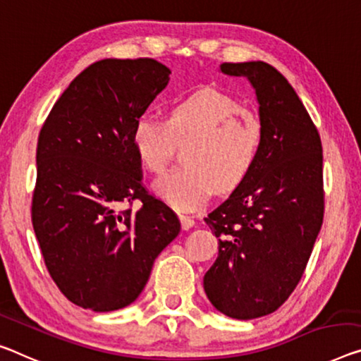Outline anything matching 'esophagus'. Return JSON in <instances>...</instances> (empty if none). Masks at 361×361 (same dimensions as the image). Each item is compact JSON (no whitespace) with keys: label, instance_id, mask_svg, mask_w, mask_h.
<instances>
[{"label":"esophagus","instance_id":"34e87169","mask_svg":"<svg viewBox=\"0 0 361 361\" xmlns=\"http://www.w3.org/2000/svg\"><path fill=\"white\" fill-rule=\"evenodd\" d=\"M179 219H180V224H182V229H190V227L195 224V219L192 218V216H187V214H179Z\"/></svg>","mask_w":361,"mask_h":361}]
</instances>
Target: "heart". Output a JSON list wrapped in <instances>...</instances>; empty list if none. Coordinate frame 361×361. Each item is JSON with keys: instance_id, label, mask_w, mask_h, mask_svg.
Segmentation results:
<instances>
[{"instance_id": "b5f03b06", "label": "heart", "mask_w": 361, "mask_h": 361, "mask_svg": "<svg viewBox=\"0 0 361 361\" xmlns=\"http://www.w3.org/2000/svg\"><path fill=\"white\" fill-rule=\"evenodd\" d=\"M187 142L184 168L154 184L158 195L180 212L202 207L216 187L229 192L247 180L262 152L263 127L234 97L200 90L171 104L166 121L143 114L132 129L137 157L153 174H161L176 147Z\"/></svg>"}]
</instances>
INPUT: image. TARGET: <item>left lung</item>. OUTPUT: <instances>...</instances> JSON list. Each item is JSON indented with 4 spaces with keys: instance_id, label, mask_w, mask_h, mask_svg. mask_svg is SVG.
I'll return each mask as SVG.
<instances>
[{
    "instance_id": "8db88e82",
    "label": "left lung",
    "mask_w": 361,
    "mask_h": 361,
    "mask_svg": "<svg viewBox=\"0 0 361 361\" xmlns=\"http://www.w3.org/2000/svg\"><path fill=\"white\" fill-rule=\"evenodd\" d=\"M257 93L262 152L250 176L204 218L219 238L203 277L207 297L229 318L269 314L302 279L324 216L323 147L284 75L263 61L223 63Z\"/></svg>"
}]
</instances>
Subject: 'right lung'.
Returning <instances> with one entry per match:
<instances>
[{"mask_svg":"<svg viewBox=\"0 0 361 361\" xmlns=\"http://www.w3.org/2000/svg\"><path fill=\"white\" fill-rule=\"evenodd\" d=\"M149 58L102 59L54 103L37 145L32 224L58 289L77 307L114 312L140 295L180 232L142 184L132 129L169 82ZM138 199L141 208L122 209Z\"/></svg>","mask_w":361,"mask_h":361,"instance_id":"obj_1","label":"right lung"}]
</instances>
